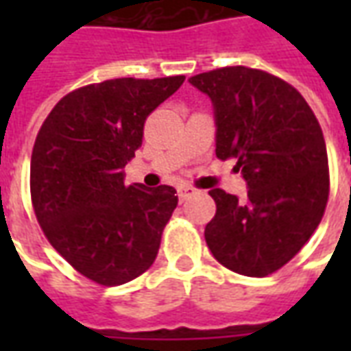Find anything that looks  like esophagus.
<instances>
[{
  "label": "esophagus",
  "instance_id": "obj_1",
  "mask_svg": "<svg viewBox=\"0 0 351 351\" xmlns=\"http://www.w3.org/2000/svg\"><path fill=\"white\" fill-rule=\"evenodd\" d=\"M176 191H178V199H180V201H186L190 195L195 193V188L190 186V184H180V186L176 188Z\"/></svg>",
  "mask_w": 351,
  "mask_h": 351
}]
</instances>
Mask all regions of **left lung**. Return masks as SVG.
<instances>
[{"instance_id":"8db88e82","label":"left lung","mask_w":351,"mask_h":351,"mask_svg":"<svg viewBox=\"0 0 351 351\" xmlns=\"http://www.w3.org/2000/svg\"><path fill=\"white\" fill-rule=\"evenodd\" d=\"M216 116V156L237 160L248 182L239 201L210 190L216 214L205 241L223 267L263 278L308 243L329 199L324 133L301 93L280 77L244 65L191 77Z\"/></svg>"}]
</instances>
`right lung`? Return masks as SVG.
Listing matches in <instances>:
<instances>
[{
	"label": "right lung",
	"mask_w": 351,
	"mask_h": 351,
	"mask_svg": "<svg viewBox=\"0 0 351 351\" xmlns=\"http://www.w3.org/2000/svg\"><path fill=\"white\" fill-rule=\"evenodd\" d=\"M184 79L125 77L77 88L37 133L29 169L35 218L54 250L99 286L137 278L158 256L176 190L125 186L122 169L143 145L148 114Z\"/></svg>",
	"instance_id": "right-lung-1"
}]
</instances>
